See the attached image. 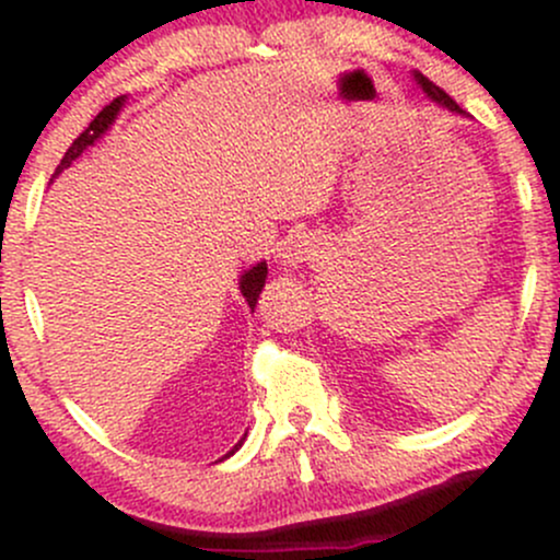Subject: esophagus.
<instances>
[{
	"instance_id": "obj_1",
	"label": "esophagus",
	"mask_w": 560,
	"mask_h": 560,
	"mask_svg": "<svg viewBox=\"0 0 560 560\" xmlns=\"http://www.w3.org/2000/svg\"><path fill=\"white\" fill-rule=\"evenodd\" d=\"M320 258V244L313 234H294L292 240L284 242L279 249V262L284 268H300L302 262H311Z\"/></svg>"
}]
</instances>
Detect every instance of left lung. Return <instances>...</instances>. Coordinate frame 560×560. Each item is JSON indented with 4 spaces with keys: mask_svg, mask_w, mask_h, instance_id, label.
<instances>
[{
    "mask_svg": "<svg viewBox=\"0 0 560 560\" xmlns=\"http://www.w3.org/2000/svg\"><path fill=\"white\" fill-rule=\"evenodd\" d=\"M413 79H416V83H419V86H421V92L427 94L429 100H432V102H436V105H440V107H445V110L455 113V115H466V113H464V107H458V105H455V100H453V96L442 92L440 86H434V83L429 81L427 75L416 73V70H413Z\"/></svg>",
    "mask_w": 560,
    "mask_h": 560,
    "instance_id": "left-lung-1",
    "label": "left lung"
}]
</instances>
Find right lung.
Wrapping results in <instances>:
<instances>
[{
  "label": "right lung",
  "instance_id": "1",
  "mask_svg": "<svg viewBox=\"0 0 560 560\" xmlns=\"http://www.w3.org/2000/svg\"><path fill=\"white\" fill-rule=\"evenodd\" d=\"M124 105H126V96H118V100H113L110 105H107V107H102V113L96 115V118L92 120V124H89L86 131H83L81 137L75 139L73 144L68 147L66 158H62V160H60V165H57L55 176H60L62 171L70 168V165H73V160L83 155V150H89V147H94L96 141H100L102 137H105V133H107V128H110V126L115 124V118H118L120 110H124ZM55 176H52V178H55ZM266 276H268V266H266V260L255 262V266H249L247 271H244V273L240 276V292H242L244 302H247V305H249V311H253V313H255V305H258V298H260L262 287H266ZM244 436H247V434H244ZM244 436H242L240 442H236L234 447L229 450L226 455H223V458H231V455H234L236 450L242 447ZM223 458H221V460H223Z\"/></svg>",
  "mask_w": 560,
  "mask_h": 560
}]
</instances>
